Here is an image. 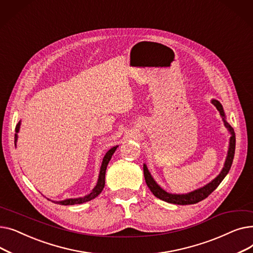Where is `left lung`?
I'll return each mask as SVG.
<instances>
[{
    "label": "left lung",
    "mask_w": 253,
    "mask_h": 253,
    "mask_svg": "<svg viewBox=\"0 0 253 253\" xmlns=\"http://www.w3.org/2000/svg\"><path fill=\"white\" fill-rule=\"evenodd\" d=\"M211 102L213 103V105L216 106V109L219 111V114L222 117L224 125H225V127L229 129L230 133H231L230 148H229L227 160H225L224 166H223L220 173L218 174V176L216 178H214L211 182H209L208 184H206L205 187L199 189V190H196L192 193L185 194V195H174V194H169V193L165 192L163 189L159 187L157 182L152 177L147 166H145V164H143V174H144V179H145V182H147V185L149 187V189L151 190V192L157 198L161 199V200H163L165 202L173 203V204H177V205H190V204H196L198 202H200V201L204 200V199H206L212 192H213L218 187L219 183L222 181V179L225 177V175L229 173V171H230L231 166H232V163H233V160H234L235 148H236L235 131L231 127V125L229 123H227V121L224 120V113H223L221 104L215 99H213Z\"/></svg>",
    "instance_id": "8db88e82"
}]
</instances>
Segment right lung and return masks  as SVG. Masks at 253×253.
<instances>
[{"mask_svg": "<svg viewBox=\"0 0 253 253\" xmlns=\"http://www.w3.org/2000/svg\"><path fill=\"white\" fill-rule=\"evenodd\" d=\"M19 127H20V122H18V124L16 125L15 127V137H14V143L16 144V141H17V132L19 131ZM118 148L117 147H114L112 148L108 153L105 154L103 160H102V164H101V167H100V172H99V176H98V180H97V184L95 185V188L92 190V192L83 197V198H77V199H68V200H64V201H60V202H57L58 204L60 205H75V204H82V203H85V202H88L90 200H92V199H94L95 197H97L101 191L103 190L104 188V184H105V171H106V167H108V164L111 160V158L113 156V154L115 153L116 149Z\"/></svg>", "mask_w": 253, "mask_h": 253, "instance_id": "right-lung-1", "label": "right lung"}]
</instances>
